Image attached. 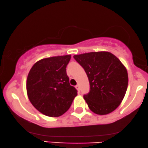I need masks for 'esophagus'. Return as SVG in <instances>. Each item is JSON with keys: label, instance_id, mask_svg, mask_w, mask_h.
<instances>
[{"label": "esophagus", "instance_id": "34e87169", "mask_svg": "<svg viewBox=\"0 0 148 148\" xmlns=\"http://www.w3.org/2000/svg\"><path fill=\"white\" fill-rule=\"evenodd\" d=\"M75 88H76L77 90H78L79 92L80 91V86H79V84H77V85H76V86H75Z\"/></svg>", "mask_w": 148, "mask_h": 148}]
</instances>
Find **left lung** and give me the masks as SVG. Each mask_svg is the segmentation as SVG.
I'll return each instance as SVG.
<instances>
[{
  "label": "left lung",
  "instance_id": "8db88e82",
  "mask_svg": "<svg viewBox=\"0 0 148 148\" xmlns=\"http://www.w3.org/2000/svg\"><path fill=\"white\" fill-rule=\"evenodd\" d=\"M88 78L90 90L84 95L90 110L96 114L107 115L116 110L124 98L129 77L127 70L111 52H92L75 55Z\"/></svg>",
  "mask_w": 148,
  "mask_h": 148
}]
</instances>
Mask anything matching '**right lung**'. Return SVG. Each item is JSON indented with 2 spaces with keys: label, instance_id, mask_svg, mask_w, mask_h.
Here are the masks:
<instances>
[{
  "label": "right lung",
  "instance_id": "add662e5",
  "mask_svg": "<svg viewBox=\"0 0 148 148\" xmlns=\"http://www.w3.org/2000/svg\"><path fill=\"white\" fill-rule=\"evenodd\" d=\"M71 57L65 55L44 58L36 62L29 72L26 82L29 100L39 112L48 117L62 115L77 95L66 73Z\"/></svg>",
  "mask_w": 148,
  "mask_h": 148
}]
</instances>
